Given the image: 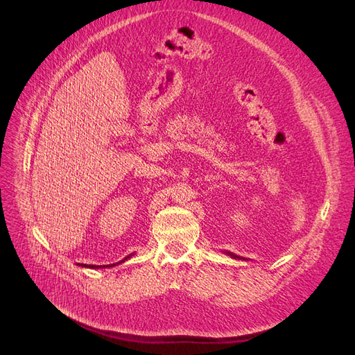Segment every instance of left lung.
Here are the masks:
<instances>
[{
	"label": "left lung",
	"instance_id": "8db88e82",
	"mask_svg": "<svg viewBox=\"0 0 355 355\" xmlns=\"http://www.w3.org/2000/svg\"><path fill=\"white\" fill-rule=\"evenodd\" d=\"M226 254H229V256H232L233 259H241V260H249V259H246V257H241V256H237V254H234V253H232V252H225Z\"/></svg>",
	"mask_w": 355,
	"mask_h": 355
}]
</instances>
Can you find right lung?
Returning a JSON list of instances; mask_svg holds the SVG:
<instances>
[{"mask_svg":"<svg viewBox=\"0 0 355 355\" xmlns=\"http://www.w3.org/2000/svg\"><path fill=\"white\" fill-rule=\"evenodd\" d=\"M135 253H130L129 256H126L125 259H122V260H119V262H116V263H112V265H83V263H78V266H82V268H87V269H105V268H114V266H118V265H121V263H123L125 260H128V259H130L132 257Z\"/></svg>","mask_w":355,"mask_h":355,"instance_id":"add662e5","label":"right lung"}]
</instances>
